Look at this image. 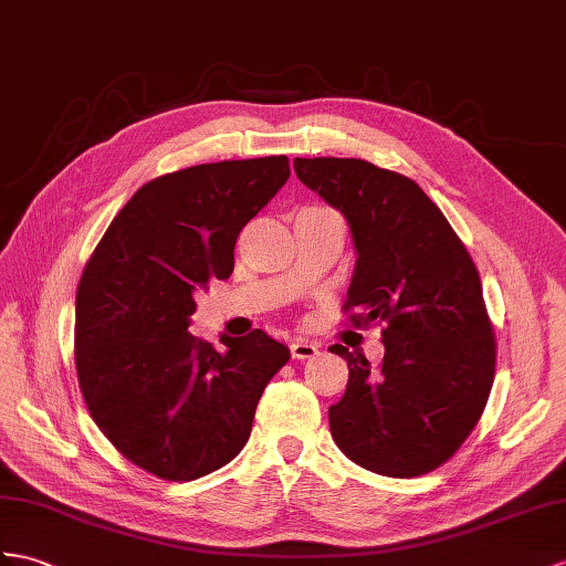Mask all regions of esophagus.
Wrapping results in <instances>:
<instances>
[{
	"instance_id": "esophagus-1",
	"label": "esophagus",
	"mask_w": 566,
	"mask_h": 566,
	"mask_svg": "<svg viewBox=\"0 0 566 566\" xmlns=\"http://www.w3.org/2000/svg\"><path fill=\"white\" fill-rule=\"evenodd\" d=\"M291 355L295 357V360H310V357L316 355V346H314L312 340L297 338V340L291 343Z\"/></svg>"
}]
</instances>
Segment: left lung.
Listing matches in <instances>:
<instances>
[{
    "mask_svg": "<svg viewBox=\"0 0 566 566\" xmlns=\"http://www.w3.org/2000/svg\"><path fill=\"white\" fill-rule=\"evenodd\" d=\"M300 182L346 216L357 264L343 312L381 326L384 360L343 346L348 389L331 437L371 473L416 478L447 463L488 406L497 343L471 254L410 177L360 158H295Z\"/></svg>",
    "mask_w": 566,
    "mask_h": 566,
    "instance_id": "left-lung-1",
    "label": "left lung"
}]
</instances>
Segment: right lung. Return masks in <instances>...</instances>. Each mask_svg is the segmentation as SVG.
<instances>
[{
    "label": "right lung",
    "instance_id": "right-lung-1",
    "mask_svg": "<svg viewBox=\"0 0 566 566\" xmlns=\"http://www.w3.org/2000/svg\"><path fill=\"white\" fill-rule=\"evenodd\" d=\"M285 156L203 163L146 182L113 218L76 287L74 363L93 422L160 480H197L238 457L291 350L261 328L189 334L197 293L230 279L242 228L275 197Z\"/></svg>",
    "mask_w": 566,
    "mask_h": 566
}]
</instances>
